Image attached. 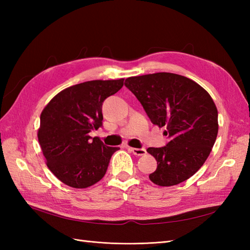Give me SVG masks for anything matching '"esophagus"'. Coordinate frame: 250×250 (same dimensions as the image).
Masks as SVG:
<instances>
[{"instance_id": "1", "label": "esophagus", "mask_w": 250, "mask_h": 250, "mask_svg": "<svg viewBox=\"0 0 250 250\" xmlns=\"http://www.w3.org/2000/svg\"><path fill=\"white\" fill-rule=\"evenodd\" d=\"M129 150L131 152H133L135 156H144L146 155V149L145 148H133V147H129Z\"/></svg>"}]
</instances>
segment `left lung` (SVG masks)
<instances>
[{"mask_svg": "<svg viewBox=\"0 0 250 250\" xmlns=\"http://www.w3.org/2000/svg\"><path fill=\"white\" fill-rule=\"evenodd\" d=\"M125 87L169 142L149 147L158 167L149 175L162 187L178 185L199 171L218 134V111L208 92L191 79L173 73H155L125 79Z\"/></svg>", "mask_w": 250, "mask_h": 250, "instance_id": "8db88e82", "label": "left lung"}]
</instances>
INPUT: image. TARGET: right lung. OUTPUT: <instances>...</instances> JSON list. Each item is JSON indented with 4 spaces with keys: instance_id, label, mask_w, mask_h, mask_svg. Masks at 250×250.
Masks as SVG:
<instances>
[{
    "instance_id": "obj_1",
    "label": "right lung",
    "mask_w": 250,
    "mask_h": 250,
    "mask_svg": "<svg viewBox=\"0 0 250 250\" xmlns=\"http://www.w3.org/2000/svg\"><path fill=\"white\" fill-rule=\"evenodd\" d=\"M124 78L90 81L68 87L45 106L37 139L51 173L70 187L97 184L119 147H108L89 135L102 126L104 100L118 92Z\"/></svg>"
}]
</instances>
